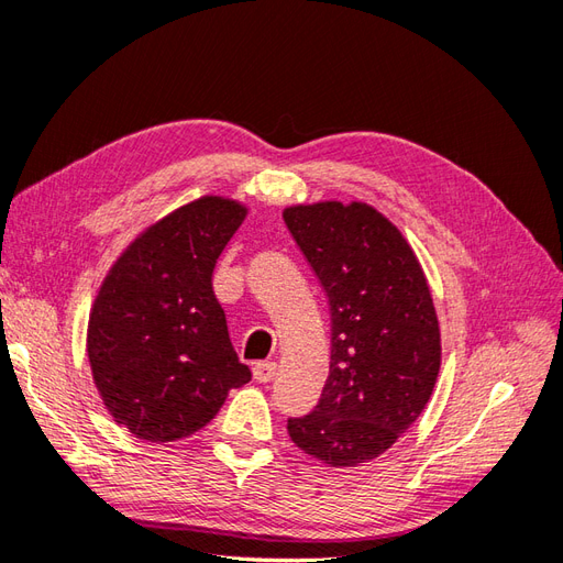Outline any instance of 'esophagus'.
Instances as JSON below:
<instances>
[{
	"mask_svg": "<svg viewBox=\"0 0 563 563\" xmlns=\"http://www.w3.org/2000/svg\"><path fill=\"white\" fill-rule=\"evenodd\" d=\"M275 371H277L275 362H258V364H253V378L258 383H269L272 378H275Z\"/></svg>",
	"mask_w": 563,
	"mask_h": 563,
	"instance_id": "1",
	"label": "esophagus"
}]
</instances>
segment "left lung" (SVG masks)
Segmentation results:
<instances>
[{
  "label": "left lung",
  "instance_id": "8db88e82",
  "mask_svg": "<svg viewBox=\"0 0 563 563\" xmlns=\"http://www.w3.org/2000/svg\"><path fill=\"white\" fill-rule=\"evenodd\" d=\"M331 314V366L319 404L288 434L331 467L378 457L411 428L437 383L439 321L420 263L368 203L284 211Z\"/></svg>",
  "mask_w": 563,
  "mask_h": 563
}]
</instances>
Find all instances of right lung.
Returning <instances> with one entry per match:
<instances>
[{"mask_svg":"<svg viewBox=\"0 0 563 563\" xmlns=\"http://www.w3.org/2000/svg\"><path fill=\"white\" fill-rule=\"evenodd\" d=\"M242 203L201 197L145 230L100 286L89 362L108 411L147 441L190 437L251 380L213 294V267Z\"/></svg>","mask_w":563,"mask_h":563,"instance_id":"obj_1","label":"right lung"}]
</instances>
